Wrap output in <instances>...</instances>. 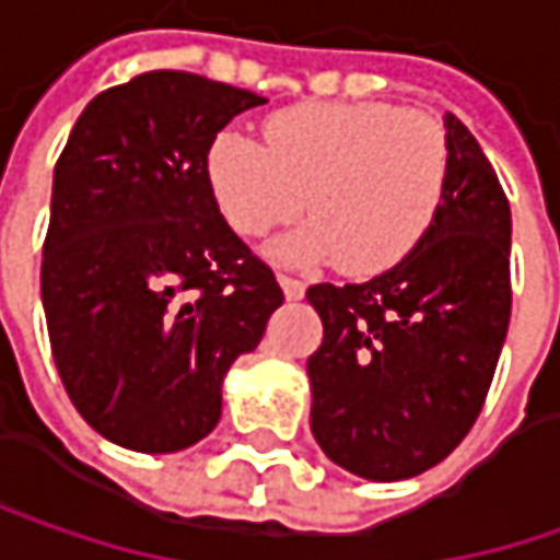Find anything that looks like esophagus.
Here are the masks:
<instances>
[{
	"label": "esophagus",
	"instance_id": "34e87169",
	"mask_svg": "<svg viewBox=\"0 0 560 560\" xmlns=\"http://www.w3.org/2000/svg\"><path fill=\"white\" fill-rule=\"evenodd\" d=\"M279 284L288 301H301V298H304V291H307V284H304L301 279H294V276H279Z\"/></svg>",
	"mask_w": 560,
	"mask_h": 560
}]
</instances>
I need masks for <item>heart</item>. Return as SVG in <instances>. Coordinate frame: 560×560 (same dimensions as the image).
Wrapping results in <instances>:
<instances>
[{"label":"heart","instance_id":"b5f03b06","mask_svg":"<svg viewBox=\"0 0 560 560\" xmlns=\"http://www.w3.org/2000/svg\"><path fill=\"white\" fill-rule=\"evenodd\" d=\"M266 145L221 132L206 177L228 224L259 237L313 212L269 253L304 266L342 259L351 276L399 266L441 212L450 177L444 126L421 110L380 101H326L279 110L262 126Z\"/></svg>","mask_w":560,"mask_h":560}]
</instances>
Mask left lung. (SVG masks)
Returning a JSON list of instances; mask_svg holds the SVG:
<instances>
[{"label":"left lung","mask_w":560,"mask_h":560,"mask_svg":"<svg viewBox=\"0 0 560 560\" xmlns=\"http://www.w3.org/2000/svg\"><path fill=\"white\" fill-rule=\"evenodd\" d=\"M450 177L424 241L361 284H313L311 431L371 481L421 476L476 424L510 323V206L476 136L444 116Z\"/></svg>","instance_id":"left-lung-1"}]
</instances>
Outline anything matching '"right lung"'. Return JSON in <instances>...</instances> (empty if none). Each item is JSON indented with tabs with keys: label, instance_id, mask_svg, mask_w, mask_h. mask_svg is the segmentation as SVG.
<instances>
[{
	"label": "right lung",
	"instance_id": "obj_1",
	"mask_svg": "<svg viewBox=\"0 0 560 560\" xmlns=\"http://www.w3.org/2000/svg\"><path fill=\"white\" fill-rule=\"evenodd\" d=\"M266 97L192 72L101 91L52 171L40 298L62 386L136 453L199 444L284 294L218 212L214 136Z\"/></svg>",
	"mask_w": 560,
	"mask_h": 560
}]
</instances>
